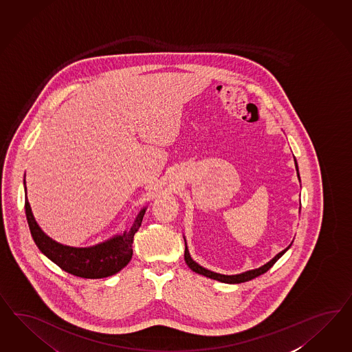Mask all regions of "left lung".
<instances>
[{
    "label": "left lung",
    "instance_id": "obj_1",
    "mask_svg": "<svg viewBox=\"0 0 352 352\" xmlns=\"http://www.w3.org/2000/svg\"><path fill=\"white\" fill-rule=\"evenodd\" d=\"M294 160H295L297 177H298V181H300L298 165H297V162H296L295 156H294ZM292 242H294V241H292ZM184 243H186L184 260H186V264L190 266V270H193L195 273L201 274V276H208V278H210V279H215V280H219V282H221V283H229V285H237V283H243V282H248V280H251V279H254V278H256V276L264 274V273H266V272H267V270H269L272 266L276 264V261H278V258H279V257L283 256L285 252H287V250H289V248L292 246V243H291L288 248H285L283 251H280L279 254H276V256L273 257L270 261H267L266 264L260 266V267H256V269H251V270H246V272H243V273H239V274L227 276V274H220V273L211 272V270H209V269H206V267L201 266L199 263H196V261H195V260L190 257V251H188V248H187V242H186V238H184Z\"/></svg>",
    "mask_w": 352,
    "mask_h": 352
}]
</instances>
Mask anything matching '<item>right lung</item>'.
<instances>
[{
  "label": "right lung",
  "mask_w": 352,
  "mask_h": 352,
  "mask_svg": "<svg viewBox=\"0 0 352 352\" xmlns=\"http://www.w3.org/2000/svg\"><path fill=\"white\" fill-rule=\"evenodd\" d=\"M25 190V215L28 220L30 234L34 239L39 251L47 256L52 263L60 266L67 273L80 278L100 279L116 274L124 266L131 261L133 255V237L135 232L142 224L143 215L147 208H143L138 212L133 221V226L125 229L123 233L115 234L89 248H73L63 245L55 239L48 237L41 229L32 212L27 197V186L24 179Z\"/></svg>",
  "instance_id": "right-lung-1"
}]
</instances>
